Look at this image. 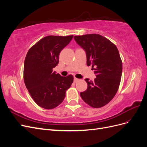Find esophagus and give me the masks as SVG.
I'll use <instances>...</instances> for the list:
<instances>
[{
  "instance_id": "obj_1",
  "label": "esophagus",
  "mask_w": 147,
  "mask_h": 147,
  "mask_svg": "<svg viewBox=\"0 0 147 147\" xmlns=\"http://www.w3.org/2000/svg\"><path fill=\"white\" fill-rule=\"evenodd\" d=\"M74 82H75V83H76V82H78V81H79V79H78V78H75V77H74Z\"/></svg>"
}]
</instances>
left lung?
Instances as JSON below:
<instances>
[{
	"label": "left lung",
	"mask_w": 147,
	"mask_h": 147,
	"mask_svg": "<svg viewBox=\"0 0 147 147\" xmlns=\"http://www.w3.org/2000/svg\"><path fill=\"white\" fill-rule=\"evenodd\" d=\"M75 42L84 50L88 66L95 67L94 80L86 78V91L80 92L84 102L93 108H100L112 100L118 90L122 74V61L118 48L99 34L74 36Z\"/></svg>",
	"instance_id": "obj_1"
}]
</instances>
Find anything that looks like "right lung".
I'll return each instance as SVG.
<instances>
[{
    "label": "right lung",
    "mask_w": 147,
    "mask_h": 147,
    "mask_svg": "<svg viewBox=\"0 0 147 147\" xmlns=\"http://www.w3.org/2000/svg\"><path fill=\"white\" fill-rule=\"evenodd\" d=\"M74 35H49L31 47L24 64V80L35 103L45 109H53L61 104L65 91L73 83L72 75L62 77L53 72L59 63V53Z\"/></svg>",
    "instance_id": "1"
}]
</instances>
